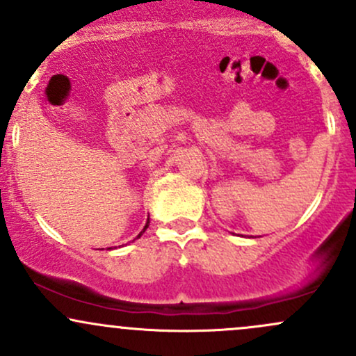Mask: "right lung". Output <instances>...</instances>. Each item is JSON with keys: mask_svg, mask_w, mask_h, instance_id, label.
Segmentation results:
<instances>
[{"mask_svg": "<svg viewBox=\"0 0 356 356\" xmlns=\"http://www.w3.org/2000/svg\"><path fill=\"white\" fill-rule=\"evenodd\" d=\"M147 225H149V219H147V222H146V225H144L143 232H144V231H146V229H147ZM143 232H140V234H143ZM140 234H139V236H137V238H140ZM108 250H110V248H108Z\"/></svg>", "mask_w": 356, "mask_h": 356, "instance_id": "add662e5", "label": "right lung"}]
</instances>
